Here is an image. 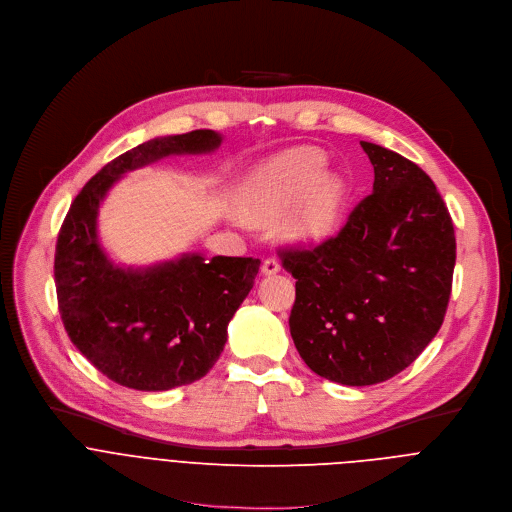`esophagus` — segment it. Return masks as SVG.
I'll use <instances>...</instances> for the list:
<instances>
[{"label": "esophagus", "instance_id": "esophagus-1", "mask_svg": "<svg viewBox=\"0 0 512 512\" xmlns=\"http://www.w3.org/2000/svg\"><path fill=\"white\" fill-rule=\"evenodd\" d=\"M276 272H280V262L276 258H266L262 262V274L270 276V274H276Z\"/></svg>", "mask_w": 512, "mask_h": 512}]
</instances>
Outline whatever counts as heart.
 <instances>
[{"instance_id":"b5f03b06","label":"heart","mask_w":512,"mask_h":512,"mask_svg":"<svg viewBox=\"0 0 512 512\" xmlns=\"http://www.w3.org/2000/svg\"><path fill=\"white\" fill-rule=\"evenodd\" d=\"M327 157L311 147L284 151L246 179L242 187V208L258 220H272L290 207L282 232L300 244L323 242L339 228L347 199V183L333 173H325Z\"/></svg>"}]
</instances>
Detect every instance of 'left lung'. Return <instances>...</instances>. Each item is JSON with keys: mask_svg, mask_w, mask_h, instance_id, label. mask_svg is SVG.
Masks as SVG:
<instances>
[{"mask_svg": "<svg viewBox=\"0 0 512 512\" xmlns=\"http://www.w3.org/2000/svg\"><path fill=\"white\" fill-rule=\"evenodd\" d=\"M373 193L315 248L282 250L296 278L290 335L302 361L341 385L381 383L412 365L444 323L456 238L434 181L361 141Z\"/></svg>", "mask_w": 512, "mask_h": 512, "instance_id": "obj_1", "label": "left lung"}]
</instances>
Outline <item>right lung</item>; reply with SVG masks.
<instances>
[{
  "mask_svg": "<svg viewBox=\"0 0 512 512\" xmlns=\"http://www.w3.org/2000/svg\"><path fill=\"white\" fill-rule=\"evenodd\" d=\"M210 129L157 137L102 167L76 195L60 228L54 280L64 329L109 379L139 391L193 383L220 359L228 323L254 286L258 258L199 252L145 268L115 264L98 242V208L127 171L169 155L214 153Z\"/></svg>",
  "mask_w": 512,
  "mask_h": 512,
  "instance_id": "right-lung-1",
  "label": "right lung"
}]
</instances>
